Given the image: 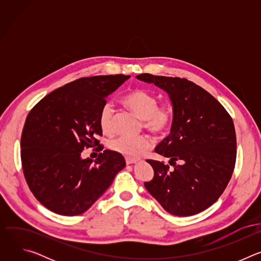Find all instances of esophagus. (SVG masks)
Returning a JSON list of instances; mask_svg holds the SVG:
<instances>
[{
    "mask_svg": "<svg viewBox=\"0 0 261 261\" xmlns=\"http://www.w3.org/2000/svg\"><path fill=\"white\" fill-rule=\"evenodd\" d=\"M137 162H138V160H136V159L126 158V163H127L128 165H130V164H134V163H137Z\"/></svg>",
    "mask_w": 261,
    "mask_h": 261,
    "instance_id": "esophagus-1",
    "label": "esophagus"
}]
</instances>
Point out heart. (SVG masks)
Wrapping results in <instances>:
<instances>
[{
    "label": "heart",
    "instance_id": "heart-1",
    "mask_svg": "<svg viewBox=\"0 0 261 261\" xmlns=\"http://www.w3.org/2000/svg\"><path fill=\"white\" fill-rule=\"evenodd\" d=\"M123 103L142 120L143 126L155 135H164L173 122V108L169 104L157 105L155 95L142 89H135L127 93ZM115 109L111 103H104L99 111L98 122L104 133H111L114 130ZM152 146V140L147 135L137 137L120 136L109 142L111 150L128 158H138Z\"/></svg>",
    "mask_w": 261,
    "mask_h": 261
}]
</instances>
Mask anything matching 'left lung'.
I'll list each match as a JSON object with an SVG mask.
<instances>
[{"label":"left lung","instance_id":"8db88e82","mask_svg":"<svg viewBox=\"0 0 261 261\" xmlns=\"http://www.w3.org/2000/svg\"><path fill=\"white\" fill-rule=\"evenodd\" d=\"M136 79L165 91L173 108L170 134L155 148L170 158L173 169L146 160L154 177L144 187L171 215L198 214L218 200L231 178L237 158L232 119L217 99L188 80L148 73Z\"/></svg>","mask_w":261,"mask_h":261}]
</instances>
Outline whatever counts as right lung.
<instances>
[{"label": "right lung", "instance_id": "obj_1", "mask_svg": "<svg viewBox=\"0 0 261 261\" xmlns=\"http://www.w3.org/2000/svg\"><path fill=\"white\" fill-rule=\"evenodd\" d=\"M129 75L83 77L46 95L29 113L20 139L22 170L29 188L45 207L63 216L88 211L126 166L124 157L104 150L93 161L86 147L102 135L98 116L106 97Z\"/></svg>", "mask_w": 261, "mask_h": 261}]
</instances>
